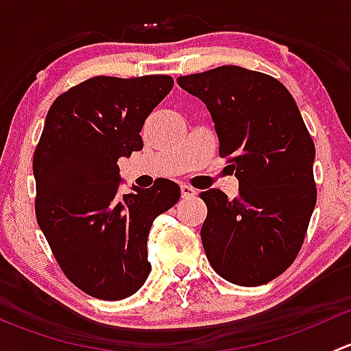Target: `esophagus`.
<instances>
[{
  "label": "esophagus",
  "instance_id": "1",
  "mask_svg": "<svg viewBox=\"0 0 351 351\" xmlns=\"http://www.w3.org/2000/svg\"><path fill=\"white\" fill-rule=\"evenodd\" d=\"M197 192L189 185H182V197L183 198H190V197H195Z\"/></svg>",
  "mask_w": 351,
  "mask_h": 351
}]
</instances>
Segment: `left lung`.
<instances>
[{
    "instance_id": "8db88e82",
    "label": "left lung",
    "mask_w": 351,
    "mask_h": 351,
    "mask_svg": "<svg viewBox=\"0 0 351 351\" xmlns=\"http://www.w3.org/2000/svg\"><path fill=\"white\" fill-rule=\"evenodd\" d=\"M176 81L210 112L219 154L239 182L234 200L217 189L200 193L205 254L228 282L268 284L295 260L316 205V149L299 107L280 81L239 66Z\"/></svg>"
}]
</instances>
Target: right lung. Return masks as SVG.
Wrapping results in <instances>:
<instances>
[{"mask_svg": "<svg viewBox=\"0 0 351 351\" xmlns=\"http://www.w3.org/2000/svg\"><path fill=\"white\" fill-rule=\"evenodd\" d=\"M169 76H97L58 97L34 154L37 222L66 277L88 295L120 300L149 277L147 236L180 200L165 180L119 195L117 161L143 149L144 122L171 91Z\"/></svg>", "mask_w": 351, "mask_h": 351, "instance_id": "right-lung-1", "label": "right lung"}]
</instances>
